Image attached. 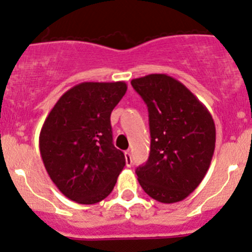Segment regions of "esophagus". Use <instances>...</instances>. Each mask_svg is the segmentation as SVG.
I'll return each mask as SVG.
<instances>
[{"instance_id":"1","label":"esophagus","mask_w":252,"mask_h":252,"mask_svg":"<svg viewBox=\"0 0 252 252\" xmlns=\"http://www.w3.org/2000/svg\"><path fill=\"white\" fill-rule=\"evenodd\" d=\"M125 158H126V164H127V167L132 166V157H131L130 151H126V152H125Z\"/></svg>"}]
</instances>
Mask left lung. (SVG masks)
<instances>
[{
	"label": "left lung",
	"instance_id": "obj_1",
	"mask_svg": "<svg viewBox=\"0 0 252 252\" xmlns=\"http://www.w3.org/2000/svg\"><path fill=\"white\" fill-rule=\"evenodd\" d=\"M148 107L151 151L136 174L143 190L160 203L181 202L195 190L215 150V124L207 107L167 74L132 79Z\"/></svg>",
	"mask_w": 252,
	"mask_h": 252
}]
</instances>
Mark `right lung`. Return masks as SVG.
<instances>
[{
  "label": "right lung",
  "instance_id": "1",
  "mask_svg": "<svg viewBox=\"0 0 252 252\" xmlns=\"http://www.w3.org/2000/svg\"><path fill=\"white\" fill-rule=\"evenodd\" d=\"M126 90L125 81L78 84L62 95L43 124V163L53 183L73 202H101L126 164L124 152L112 143L110 122Z\"/></svg>",
  "mask_w": 252,
  "mask_h": 252
}]
</instances>
